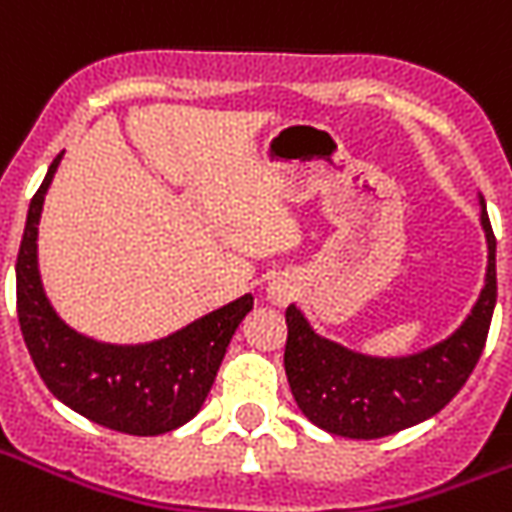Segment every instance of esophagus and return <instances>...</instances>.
I'll return each instance as SVG.
<instances>
[{
  "label": "esophagus",
  "mask_w": 512,
  "mask_h": 512,
  "mask_svg": "<svg viewBox=\"0 0 512 512\" xmlns=\"http://www.w3.org/2000/svg\"><path fill=\"white\" fill-rule=\"evenodd\" d=\"M277 301H285V293H279V296H277Z\"/></svg>",
  "instance_id": "1"
}]
</instances>
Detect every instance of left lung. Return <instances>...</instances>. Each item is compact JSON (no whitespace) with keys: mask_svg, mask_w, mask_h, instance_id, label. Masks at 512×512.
<instances>
[{"mask_svg":"<svg viewBox=\"0 0 512 512\" xmlns=\"http://www.w3.org/2000/svg\"><path fill=\"white\" fill-rule=\"evenodd\" d=\"M488 241L485 288L472 315L444 343L400 359L348 351L312 332L296 304L285 310V373L301 414L345 439H381L439 414L472 376L496 304V238L480 200Z\"/></svg>","mask_w":512,"mask_h":512,"instance_id":"1","label":"left lung"}]
</instances>
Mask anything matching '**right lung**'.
Instances as JSON below:
<instances>
[{
	"mask_svg": "<svg viewBox=\"0 0 512 512\" xmlns=\"http://www.w3.org/2000/svg\"><path fill=\"white\" fill-rule=\"evenodd\" d=\"M60 158L51 161L29 202L16 260V307L27 351L51 395L90 422L131 436L169 433L205 403L238 323L252 310V296L147 345H106L73 332L46 299L38 271L40 211Z\"/></svg>",
	"mask_w": 512,
	"mask_h": 512,
	"instance_id": "1",
	"label": "right lung"
}]
</instances>
